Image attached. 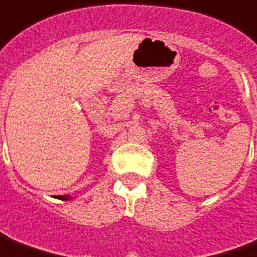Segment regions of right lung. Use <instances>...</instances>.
Segmentation results:
<instances>
[{"instance_id":"1","label":"right lung","mask_w":257,"mask_h":257,"mask_svg":"<svg viewBox=\"0 0 257 257\" xmlns=\"http://www.w3.org/2000/svg\"><path fill=\"white\" fill-rule=\"evenodd\" d=\"M58 200H71L74 199V197H71V196H57Z\"/></svg>"}]
</instances>
